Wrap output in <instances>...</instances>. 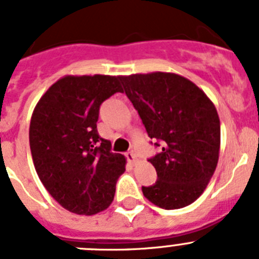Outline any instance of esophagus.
Masks as SVG:
<instances>
[{
	"mask_svg": "<svg viewBox=\"0 0 259 259\" xmlns=\"http://www.w3.org/2000/svg\"><path fill=\"white\" fill-rule=\"evenodd\" d=\"M125 157H127V159H128V162H130V163H131V164H136L137 158H136V155L134 154V153H132V152L127 153V154H125Z\"/></svg>",
	"mask_w": 259,
	"mask_h": 259,
	"instance_id": "1",
	"label": "esophagus"
}]
</instances>
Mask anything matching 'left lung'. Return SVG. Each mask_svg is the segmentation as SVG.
<instances>
[{
    "mask_svg": "<svg viewBox=\"0 0 259 259\" xmlns=\"http://www.w3.org/2000/svg\"><path fill=\"white\" fill-rule=\"evenodd\" d=\"M120 80L149 137L162 145L149 159L158 179L143 187L144 196L166 210L188 206L206 189L218 164L221 120L214 104L191 80L172 72Z\"/></svg>",
    "mask_w": 259,
    "mask_h": 259,
    "instance_id": "8db88e82",
    "label": "left lung"
}]
</instances>
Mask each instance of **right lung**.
I'll use <instances>...</instances> for the list:
<instances>
[{
	"instance_id": "obj_1",
	"label": "right lung",
	"mask_w": 259,
	"mask_h": 259,
	"mask_svg": "<svg viewBox=\"0 0 259 259\" xmlns=\"http://www.w3.org/2000/svg\"><path fill=\"white\" fill-rule=\"evenodd\" d=\"M120 76L66 75L41 96L31 116L29 146L36 172L62 207L95 215L111 205L125 157L97 132L100 106L122 92Z\"/></svg>"
}]
</instances>
